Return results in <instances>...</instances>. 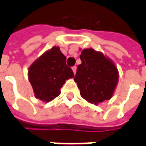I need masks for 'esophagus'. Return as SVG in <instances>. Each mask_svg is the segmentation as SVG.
Returning <instances> with one entry per match:
<instances>
[{"instance_id": "esophagus-1", "label": "esophagus", "mask_w": 146, "mask_h": 146, "mask_svg": "<svg viewBox=\"0 0 146 146\" xmlns=\"http://www.w3.org/2000/svg\"><path fill=\"white\" fill-rule=\"evenodd\" d=\"M72 70H73V73H74V74H76V66H73V67H72Z\"/></svg>"}]
</instances>
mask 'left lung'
<instances>
[{"instance_id": "left-lung-1", "label": "left lung", "mask_w": 146, "mask_h": 146, "mask_svg": "<svg viewBox=\"0 0 146 146\" xmlns=\"http://www.w3.org/2000/svg\"><path fill=\"white\" fill-rule=\"evenodd\" d=\"M80 58L82 62L77 67L74 80L82 98L95 105L110 99L119 78L115 64L92 48L84 49Z\"/></svg>"}]
</instances>
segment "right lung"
<instances>
[{
    "instance_id": "right-lung-1",
    "label": "right lung",
    "mask_w": 146,
    "mask_h": 146,
    "mask_svg": "<svg viewBox=\"0 0 146 146\" xmlns=\"http://www.w3.org/2000/svg\"><path fill=\"white\" fill-rule=\"evenodd\" d=\"M59 47H53L30 66L28 76L36 98L45 102L52 101L60 95L66 80L74 77Z\"/></svg>"
}]
</instances>
